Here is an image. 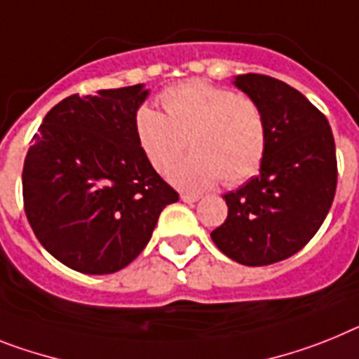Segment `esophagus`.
I'll list each match as a JSON object with an SVG mask.
<instances>
[{
  "label": "esophagus",
  "mask_w": 359,
  "mask_h": 359,
  "mask_svg": "<svg viewBox=\"0 0 359 359\" xmlns=\"http://www.w3.org/2000/svg\"><path fill=\"white\" fill-rule=\"evenodd\" d=\"M180 198H182L184 203L191 204V203H197V201H198V195H194V194H182V195H180Z\"/></svg>",
  "instance_id": "esophagus-1"
}]
</instances>
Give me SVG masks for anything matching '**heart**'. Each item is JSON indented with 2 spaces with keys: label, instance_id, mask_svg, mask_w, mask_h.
Instances as JSON below:
<instances>
[{
  "label": "heart",
  "instance_id": "obj_1",
  "mask_svg": "<svg viewBox=\"0 0 359 359\" xmlns=\"http://www.w3.org/2000/svg\"><path fill=\"white\" fill-rule=\"evenodd\" d=\"M158 100L164 114L149 105L135 114L138 146L153 170H170L186 140L192 155L170 171L179 188L203 191L219 179L224 186H237L257 173L268 129L255 98L206 80H188L164 89Z\"/></svg>",
  "mask_w": 359,
  "mask_h": 359
}]
</instances>
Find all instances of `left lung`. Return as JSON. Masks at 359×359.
<instances>
[{
    "label": "left lung",
    "mask_w": 359,
    "mask_h": 359,
    "mask_svg": "<svg viewBox=\"0 0 359 359\" xmlns=\"http://www.w3.org/2000/svg\"><path fill=\"white\" fill-rule=\"evenodd\" d=\"M233 83L263 107L266 153L257 177L222 197L228 217L212 239L237 263L266 266L297 254L323 224L338 184L336 144L327 116L288 83L254 72Z\"/></svg>",
    "instance_id": "left-lung-1"
}]
</instances>
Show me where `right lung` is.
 Returning <instances> with one entry per match:
<instances>
[{"instance_id":"right-lung-1","label":"right lung","mask_w":359,"mask_h":359,"mask_svg":"<svg viewBox=\"0 0 359 359\" xmlns=\"http://www.w3.org/2000/svg\"><path fill=\"white\" fill-rule=\"evenodd\" d=\"M142 83L71 95L45 114L23 164V206L53 257L82 273H113L146 248L179 194L135 135Z\"/></svg>"}]
</instances>
